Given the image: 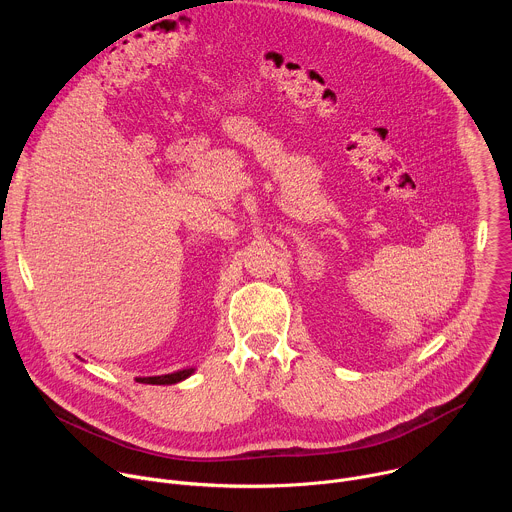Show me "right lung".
Returning <instances> with one entry per match:
<instances>
[{
  "label": "right lung",
  "instance_id": "right-lung-1",
  "mask_svg": "<svg viewBox=\"0 0 512 512\" xmlns=\"http://www.w3.org/2000/svg\"><path fill=\"white\" fill-rule=\"evenodd\" d=\"M190 375H192V369H186V371H178V373L162 375V377H139L137 381L139 383H148V385H174L178 381H184Z\"/></svg>",
  "mask_w": 512,
  "mask_h": 512
}]
</instances>
